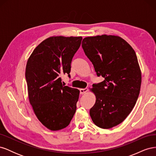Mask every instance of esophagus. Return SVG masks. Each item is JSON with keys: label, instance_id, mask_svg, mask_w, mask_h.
<instances>
[{"label": "esophagus", "instance_id": "1", "mask_svg": "<svg viewBox=\"0 0 156 156\" xmlns=\"http://www.w3.org/2000/svg\"><path fill=\"white\" fill-rule=\"evenodd\" d=\"M79 90H80V94H85L88 91V88H81V89Z\"/></svg>", "mask_w": 156, "mask_h": 156}]
</instances>
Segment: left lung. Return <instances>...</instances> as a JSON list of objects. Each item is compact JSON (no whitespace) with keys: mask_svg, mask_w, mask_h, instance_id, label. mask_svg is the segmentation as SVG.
<instances>
[{"mask_svg":"<svg viewBox=\"0 0 156 156\" xmlns=\"http://www.w3.org/2000/svg\"><path fill=\"white\" fill-rule=\"evenodd\" d=\"M82 48L103 81L94 84L96 101L90 110L93 122L110 129L122 123L133 109L141 84V73L135 51L116 36L84 37Z\"/></svg>","mask_w":156,"mask_h":156,"instance_id":"8db88e82","label":"left lung"}]
</instances>
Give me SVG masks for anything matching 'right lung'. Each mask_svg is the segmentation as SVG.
Wrapping results in <instances>:
<instances>
[{
	"label": "right lung",
	"instance_id": "right-lung-1",
	"mask_svg": "<svg viewBox=\"0 0 156 156\" xmlns=\"http://www.w3.org/2000/svg\"><path fill=\"white\" fill-rule=\"evenodd\" d=\"M82 37H51L33 51L27 61L25 77L29 101L41 124L56 131L67 127L76 111L79 90L62 84L60 76L70 78L71 63Z\"/></svg>",
	"mask_w": 156,
	"mask_h": 156
}]
</instances>
